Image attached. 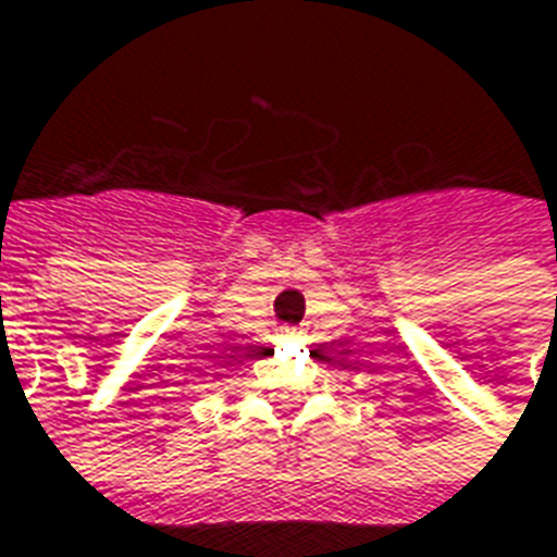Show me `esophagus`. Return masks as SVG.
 <instances>
[{
  "label": "esophagus",
  "instance_id": "1",
  "mask_svg": "<svg viewBox=\"0 0 557 557\" xmlns=\"http://www.w3.org/2000/svg\"><path fill=\"white\" fill-rule=\"evenodd\" d=\"M296 329L294 326H284V335H294Z\"/></svg>",
  "mask_w": 557,
  "mask_h": 557
}]
</instances>
